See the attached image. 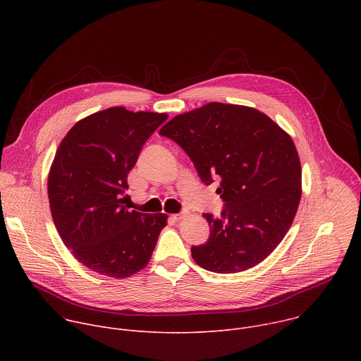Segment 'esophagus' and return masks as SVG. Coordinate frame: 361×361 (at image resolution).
<instances>
[{"instance_id": "esophagus-1", "label": "esophagus", "mask_w": 361, "mask_h": 361, "mask_svg": "<svg viewBox=\"0 0 361 361\" xmlns=\"http://www.w3.org/2000/svg\"><path fill=\"white\" fill-rule=\"evenodd\" d=\"M171 219H173V220H176V221H180L181 219H184V214H183V213H180V214H173V216H171Z\"/></svg>"}]
</instances>
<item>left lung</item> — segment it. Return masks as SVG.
Segmentation results:
<instances>
[{
    "mask_svg": "<svg viewBox=\"0 0 361 361\" xmlns=\"http://www.w3.org/2000/svg\"><path fill=\"white\" fill-rule=\"evenodd\" d=\"M160 134L191 159L202 183L220 178L221 217L202 214L210 237L191 247L194 262L209 271L248 270L281 243L301 198V166L291 137L264 113L209 102L176 116Z\"/></svg>",
    "mask_w": 361,
    "mask_h": 361,
    "instance_id": "1",
    "label": "left lung"
}]
</instances>
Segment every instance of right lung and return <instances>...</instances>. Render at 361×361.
Segmentation results:
<instances>
[{"instance_id":"right-lung-1","label":"right lung","mask_w":361,"mask_h":361,"mask_svg":"<svg viewBox=\"0 0 361 361\" xmlns=\"http://www.w3.org/2000/svg\"><path fill=\"white\" fill-rule=\"evenodd\" d=\"M167 114L111 107L80 120L63 138L48 174L56 228L75 259L107 277L142 270L167 214L128 212L123 192L148 137Z\"/></svg>"}]
</instances>
